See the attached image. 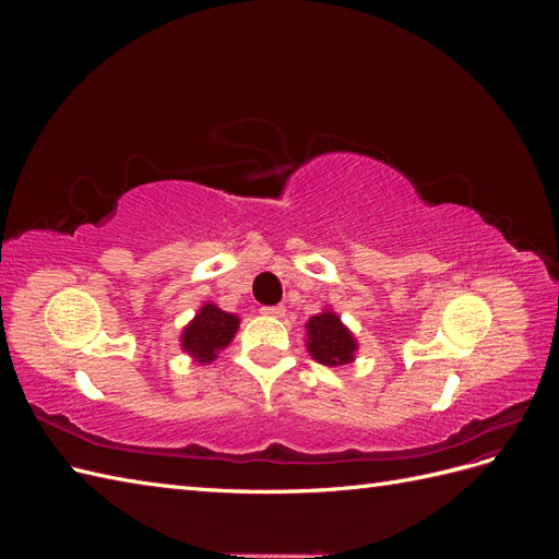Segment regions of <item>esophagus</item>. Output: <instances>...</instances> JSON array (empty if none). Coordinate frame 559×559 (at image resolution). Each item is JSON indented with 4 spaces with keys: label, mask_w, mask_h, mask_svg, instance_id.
I'll list each match as a JSON object with an SVG mask.
<instances>
[{
    "label": "esophagus",
    "mask_w": 559,
    "mask_h": 559,
    "mask_svg": "<svg viewBox=\"0 0 559 559\" xmlns=\"http://www.w3.org/2000/svg\"><path fill=\"white\" fill-rule=\"evenodd\" d=\"M263 314L267 317H284V308L282 306H267V308H261Z\"/></svg>",
    "instance_id": "1"
}]
</instances>
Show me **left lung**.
<instances>
[{"mask_svg":"<svg viewBox=\"0 0 559 559\" xmlns=\"http://www.w3.org/2000/svg\"><path fill=\"white\" fill-rule=\"evenodd\" d=\"M308 349L319 364L343 366L354 359L357 343L333 312H321L308 321Z\"/></svg>","mask_w":559,"mask_h":559,"instance_id":"8db88e82","label":"left lung"}]
</instances>
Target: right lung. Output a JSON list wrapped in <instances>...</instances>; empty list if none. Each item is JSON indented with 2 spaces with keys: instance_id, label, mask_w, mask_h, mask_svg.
I'll return each instance as SVG.
<instances>
[{
  "instance_id": "right-lung-1",
  "label": "right lung",
  "mask_w": 559,
  "mask_h": 559,
  "mask_svg": "<svg viewBox=\"0 0 559 559\" xmlns=\"http://www.w3.org/2000/svg\"><path fill=\"white\" fill-rule=\"evenodd\" d=\"M240 319L218 310L216 306H202L186 331L181 333V347L198 359V364H210L218 349H224L235 331H238Z\"/></svg>"
}]
</instances>
